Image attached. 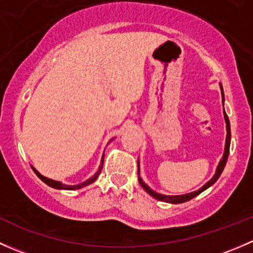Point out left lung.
Segmentation results:
<instances>
[{
    "label": "left lung",
    "mask_w": 253,
    "mask_h": 253,
    "mask_svg": "<svg viewBox=\"0 0 253 253\" xmlns=\"http://www.w3.org/2000/svg\"><path fill=\"white\" fill-rule=\"evenodd\" d=\"M220 89H221V99H223V103H224V93H223V86H221V84H220ZM224 119H225V124H226V139H225V148H224L223 158H221L220 162H219L218 167H216V170H215V174L213 175V177H211V180L208 181V182L205 183V185H203L202 187L200 188V190H198V191H193V192H190V193H186V195H178V196H167V195H162V193L155 192V191H153L152 188L149 187V186L145 185V182L142 180L141 176H139V160H138V181H139V183H141L142 187L144 188V190L147 191V192L149 193V195L152 196V197H154L155 200H159V201H162V202L172 203V205H177V203L187 202V201L192 200V198H195L196 196L200 195L201 192L206 191L208 187H211V186L213 185V183L215 182V181L218 180L219 177H220L221 172H223L224 168H225L226 160H228L229 149H230V139H231L230 122H229L228 115H226L225 110H224Z\"/></svg>",
    "instance_id": "left-lung-1"
}]
</instances>
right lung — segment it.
Segmentation results:
<instances>
[{"label": "right lung", "instance_id": "obj_1", "mask_svg": "<svg viewBox=\"0 0 253 253\" xmlns=\"http://www.w3.org/2000/svg\"><path fill=\"white\" fill-rule=\"evenodd\" d=\"M111 141H112V139H111ZM111 141H110V142H111ZM103 164H104V155H103V158H101V164H100V167H99L98 171H96L95 174L91 176L90 178H88V180L84 181V182L79 183V185H65V183L60 182V181L51 180V178L45 177L44 175L40 174V172L38 171V170L35 169L34 167H32V168H33V170H34L35 174L38 175V177H39L42 181H44V182L46 183V185L50 186V187L56 188V190H79V188H83V187H85V186H88V185H90V183H93L94 181H95L96 178H98L99 174H100V172H101V169H103Z\"/></svg>", "mask_w": 253, "mask_h": 253}]
</instances>
